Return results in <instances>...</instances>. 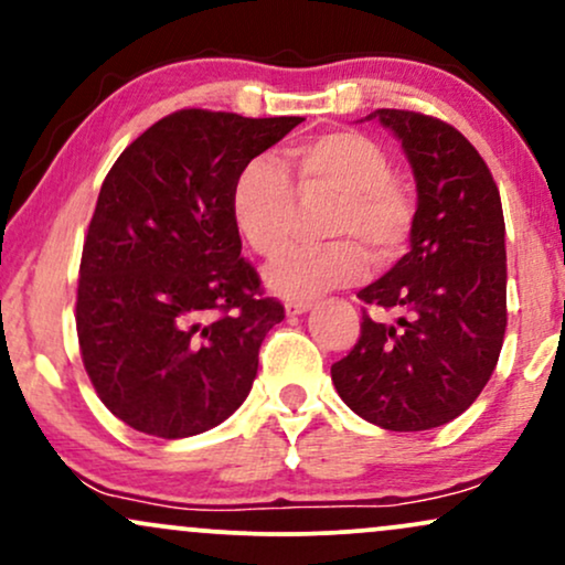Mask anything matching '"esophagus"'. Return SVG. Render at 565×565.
I'll return each instance as SVG.
<instances>
[{"mask_svg": "<svg viewBox=\"0 0 565 565\" xmlns=\"http://www.w3.org/2000/svg\"><path fill=\"white\" fill-rule=\"evenodd\" d=\"M310 308H313V305H310V302H295V300L284 305V310H287V316H302V313H308Z\"/></svg>", "mask_w": 565, "mask_h": 565, "instance_id": "esophagus-1", "label": "esophagus"}]
</instances>
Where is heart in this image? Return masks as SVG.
<instances>
[{"label":"heart","mask_w":565,"mask_h":565,"mask_svg":"<svg viewBox=\"0 0 565 565\" xmlns=\"http://www.w3.org/2000/svg\"><path fill=\"white\" fill-rule=\"evenodd\" d=\"M296 191L291 192L290 188ZM332 199L323 236L334 242L295 246L265 268V284L284 300L308 302L366 274V252L391 263L406 249L414 204L391 178V159L361 132H327L291 146L281 167L252 159L231 185V220L255 255L270 257L289 242L297 201Z\"/></svg>","instance_id":"heart-1"}]
</instances>
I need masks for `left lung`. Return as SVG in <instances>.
Listing matches in <instances>:
<instances>
[{"instance_id":"1","label":"left lung","mask_w":565,"mask_h":565,"mask_svg":"<svg viewBox=\"0 0 565 565\" xmlns=\"http://www.w3.org/2000/svg\"><path fill=\"white\" fill-rule=\"evenodd\" d=\"M366 119H380L401 140L417 183V212L406 255L359 291V300L398 310L401 319L364 316L355 348L332 366V382L366 423L430 430L481 395L502 350V201L481 153L451 125L395 108Z\"/></svg>"}]
</instances>
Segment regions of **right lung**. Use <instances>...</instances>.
Returning <instances> with one entry per match:
<instances>
[{"label": "right lung", "instance_id": "obj_1", "mask_svg": "<svg viewBox=\"0 0 565 565\" xmlns=\"http://www.w3.org/2000/svg\"><path fill=\"white\" fill-rule=\"evenodd\" d=\"M300 121L188 108L148 127L103 180L76 334L100 401L135 430L199 436L249 395L284 308L242 257L231 185Z\"/></svg>", "mask_w": 565, "mask_h": 565}]
</instances>
